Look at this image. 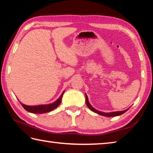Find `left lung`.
<instances>
[{"label":"left lung","mask_w":153,"mask_h":153,"mask_svg":"<svg viewBox=\"0 0 153 153\" xmlns=\"http://www.w3.org/2000/svg\"><path fill=\"white\" fill-rule=\"evenodd\" d=\"M86 103L90 110H92V111H94V112L99 114V115L106 116V117H115V116L120 115H121V114H123L125 112H126L127 110H128L127 109V110L122 111H115V112H111V113H104V112H101V111H98L97 109H95L94 107H92L91 105L88 102V97L86 94Z\"/></svg>","instance_id":"left-lung-1"}]
</instances>
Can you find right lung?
<instances>
[{"mask_svg": "<svg viewBox=\"0 0 153 153\" xmlns=\"http://www.w3.org/2000/svg\"><path fill=\"white\" fill-rule=\"evenodd\" d=\"M65 92V91H64ZM64 92L62 93L61 97L59 98V99L55 101V102L52 103V104H48V105H38V106H28L25 105L23 103L20 102L21 105H22V107H24L25 110L28 112L32 113H45L50 112V111H53L58 106L61 104V99L62 97L64 94Z\"/></svg>", "mask_w": 153, "mask_h": 153, "instance_id": "1", "label": "right lung"}]
</instances>
